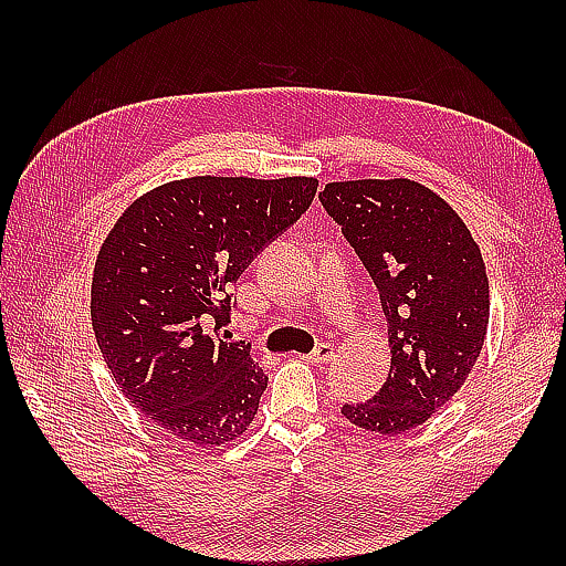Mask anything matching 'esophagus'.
<instances>
[{
    "mask_svg": "<svg viewBox=\"0 0 566 566\" xmlns=\"http://www.w3.org/2000/svg\"><path fill=\"white\" fill-rule=\"evenodd\" d=\"M333 355H335V347L331 343H321L311 355H298V357L306 359V363H311V365H326V363H331Z\"/></svg>",
    "mask_w": 566,
    "mask_h": 566,
    "instance_id": "esophagus-1",
    "label": "esophagus"
}]
</instances>
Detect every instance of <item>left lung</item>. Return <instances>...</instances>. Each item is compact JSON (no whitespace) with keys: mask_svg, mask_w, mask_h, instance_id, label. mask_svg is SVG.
<instances>
[{"mask_svg":"<svg viewBox=\"0 0 566 566\" xmlns=\"http://www.w3.org/2000/svg\"><path fill=\"white\" fill-rule=\"evenodd\" d=\"M318 199L375 280L389 326L387 381L340 413L363 430L401 436L462 389L482 353V250L448 201L408 177L328 182Z\"/></svg>","mask_w":566,"mask_h":566,"instance_id":"8db88e82","label":"left lung"}]
</instances>
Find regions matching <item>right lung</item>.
Instances as JSON below:
<instances>
[{
    "instance_id": "obj_1",
    "label": "right lung",
    "mask_w": 566,
    "mask_h": 566,
    "mask_svg": "<svg viewBox=\"0 0 566 566\" xmlns=\"http://www.w3.org/2000/svg\"><path fill=\"white\" fill-rule=\"evenodd\" d=\"M316 177L172 179L118 216L92 276V323L118 389L153 423L197 448L235 442L268 377L248 343L207 333L228 318L252 258L314 201Z\"/></svg>"
}]
</instances>
